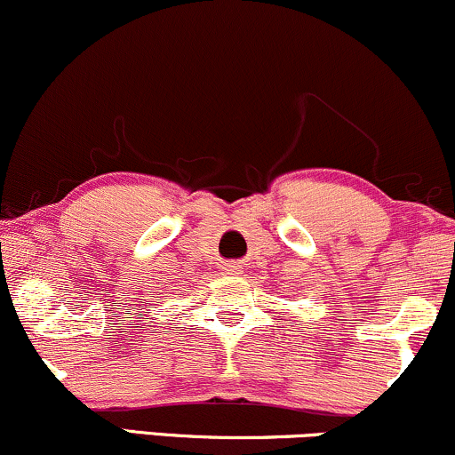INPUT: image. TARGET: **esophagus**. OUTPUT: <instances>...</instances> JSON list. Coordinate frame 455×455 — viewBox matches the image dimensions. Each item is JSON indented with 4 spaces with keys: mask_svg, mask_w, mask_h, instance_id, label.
Wrapping results in <instances>:
<instances>
[{
    "mask_svg": "<svg viewBox=\"0 0 455 455\" xmlns=\"http://www.w3.org/2000/svg\"><path fill=\"white\" fill-rule=\"evenodd\" d=\"M243 270H244L243 261H232V264L223 266V272H226V275H243Z\"/></svg>",
    "mask_w": 455,
    "mask_h": 455,
    "instance_id": "esophagus-1",
    "label": "esophagus"
}]
</instances>
